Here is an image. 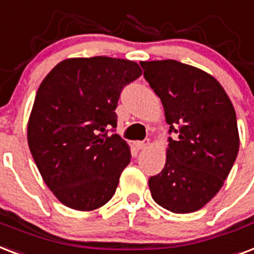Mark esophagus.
I'll list each match as a JSON object with an SVG mask.
<instances>
[{"mask_svg": "<svg viewBox=\"0 0 254 254\" xmlns=\"http://www.w3.org/2000/svg\"><path fill=\"white\" fill-rule=\"evenodd\" d=\"M149 145V140H143V141H136L135 143V147L137 149H145Z\"/></svg>", "mask_w": 254, "mask_h": 254, "instance_id": "34e87169", "label": "esophagus"}]
</instances>
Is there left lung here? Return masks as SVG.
<instances>
[{"mask_svg": "<svg viewBox=\"0 0 254 254\" xmlns=\"http://www.w3.org/2000/svg\"><path fill=\"white\" fill-rule=\"evenodd\" d=\"M164 107L166 166L149 178L152 198L174 213L201 209L221 190L240 145L235 107L215 76L175 60L140 62Z\"/></svg>", "mask_w": 254, "mask_h": 254, "instance_id": "1", "label": "left lung"}]
</instances>
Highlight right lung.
I'll return each mask as SVG.
<instances>
[{
  "instance_id": "right-lung-1",
  "label": "right lung",
  "mask_w": 254,
  "mask_h": 254,
  "mask_svg": "<svg viewBox=\"0 0 254 254\" xmlns=\"http://www.w3.org/2000/svg\"><path fill=\"white\" fill-rule=\"evenodd\" d=\"M141 75L128 60L67 58L39 84L27 122V143L49 190L64 205L90 212L115 193L131 160L117 128L122 88Z\"/></svg>"
}]
</instances>
